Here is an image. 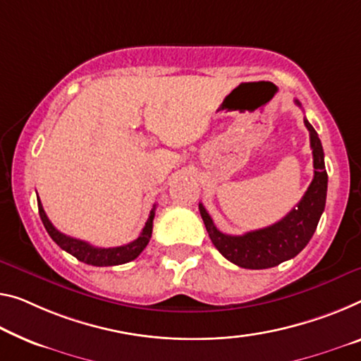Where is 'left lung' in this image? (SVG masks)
I'll use <instances>...</instances> for the list:
<instances>
[{
    "mask_svg": "<svg viewBox=\"0 0 361 361\" xmlns=\"http://www.w3.org/2000/svg\"><path fill=\"white\" fill-rule=\"evenodd\" d=\"M295 103L302 106L298 99H295ZM303 123L310 132L314 176L303 198L281 221L243 235H229L221 232L203 204H198L200 214L213 245L226 259L240 268L266 269L297 257L313 237L321 214L324 212L328 173L324 168L323 145L307 118L303 119Z\"/></svg>",
    "mask_w": 361,
    "mask_h": 361,
    "instance_id": "left-lung-1",
    "label": "left lung"
}]
</instances>
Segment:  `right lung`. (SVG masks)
I'll use <instances>...</instances> for the list:
<instances>
[{"instance_id": "right-lung-1", "label": "right lung", "mask_w": 361, "mask_h": 361, "mask_svg": "<svg viewBox=\"0 0 361 361\" xmlns=\"http://www.w3.org/2000/svg\"><path fill=\"white\" fill-rule=\"evenodd\" d=\"M38 213H40L42 223L45 226L49 237L53 238L58 245L63 248L64 252L71 253L72 257H75L79 262L92 264V266H116V264H124L129 263L132 259H135L138 255L143 252V248L148 245L149 237H152L153 231V218H154V207L149 213L145 227H143L142 234L138 235L134 242L127 243V245L113 247V248H102V247H93L92 243L85 240H79V238L69 237L59 232L56 227L51 224V221L48 219L45 209L42 207V202L38 200Z\"/></svg>"}]
</instances>
